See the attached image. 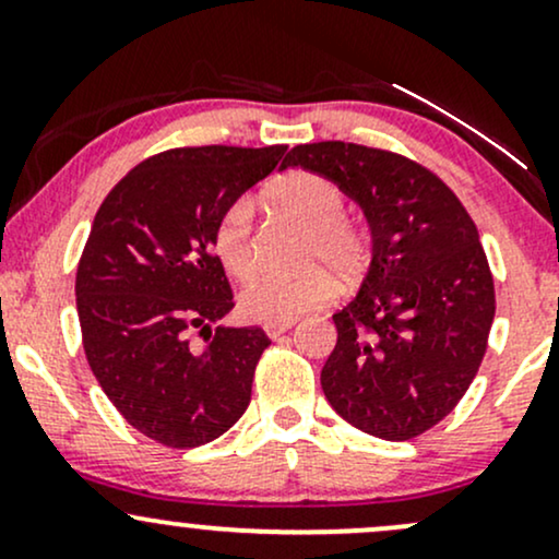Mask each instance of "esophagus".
<instances>
[{
    "mask_svg": "<svg viewBox=\"0 0 559 559\" xmlns=\"http://www.w3.org/2000/svg\"><path fill=\"white\" fill-rule=\"evenodd\" d=\"M292 325H294V323H267V325H265V333H267V336H271V338H281L286 331H292Z\"/></svg>",
    "mask_w": 559,
    "mask_h": 559,
    "instance_id": "obj_1",
    "label": "esophagus"
}]
</instances>
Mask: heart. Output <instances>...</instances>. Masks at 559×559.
I'll return each mask as SVG.
<instances>
[{"mask_svg":"<svg viewBox=\"0 0 559 559\" xmlns=\"http://www.w3.org/2000/svg\"><path fill=\"white\" fill-rule=\"evenodd\" d=\"M265 199L273 210L307 226L301 247L305 262H325L342 278H357L365 271L370 260L368 230L344 213L346 191L336 181L312 170H292L265 191ZM213 249L230 278L247 281L258 271L252 204L247 199H236L217 217ZM333 294V275L323 265H312L299 273L258 275L241 292L239 305L243 316L260 323H292L323 307Z\"/></svg>","mask_w":559,"mask_h":559,"instance_id":"heart-1","label":"heart"}]
</instances>
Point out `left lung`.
Listing matches in <instances>:
<instances>
[{"label": "left lung", "instance_id": "1", "mask_svg": "<svg viewBox=\"0 0 559 559\" xmlns=\"http://www.w3.org/2000/svg\"><path fill=\"white\" fill-rule=\"evenodd\" d=\"M288 165L336 181L373 230L360 294L333 316L325 400L365 433L415 439L457 407L489 346L497 299L476 223L433 170L396 152L318 141L294 146Z\"/></svg>", "mask_w": 559, "mask_h": 559}]
</instances>
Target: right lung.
Wrapping results in <instances>:
<instances>
[{
  "instance_id": "right-lung-1",
  "label": "right lung",
  "mask_w": 559,
  "mask_h": 559,
  "mask_svg": "<svg viewBox=\"0 0 559 559\" xmlns=\"http://www.w3.org/2000/svg\"><path fill=\"white\" fill-rule=\"evenodd\" d=\"M286 150L159 152L126 173L94 217L75 273L83 352L115 409L157 444H207L249 407L271 338L258 325L210 331L236 305L213 228ZM197 328L204 347L188 338Z\"/></svg>"
}]
</instances>
